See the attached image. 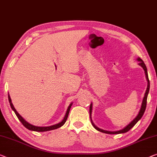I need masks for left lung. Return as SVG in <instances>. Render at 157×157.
<instances>
[{"mask_svg":"<svg viewBox=\"0 0 157 157\" xmlns=\"http://www.w3.org/2000/svg\"><path fill=\"white\" fill-rule=\"evenodd\" d=\"M137 60L139 62V65L141 67H142V69H144V74H145V76H146V79L147 81V90L146 91H145V94H144V96L143 98V101H142V105H141V108L140 110V112L138 113V115L136 116V117L132 121L129 122V123L128 124V125L124 127L123 129H120V130H117V131H108V130H105V129H101L99 128H98V127L95 125V124L94 123V122H93V120L91 119V114H92V109H93V103H91L90 105V109H89V113H90V121H91V124L94 127V128L95 129H97L98 131L99 132H103V133H106V134H110V135H116V134H122V133H125L127 132H128L129 129L131 128H132L135 125V124L137 123V122L139 121V120L142 118V117L143 116V115H144V111L146 110V106H147V96H148V94H149V87H150V83H149V78H148V74H147V67L146 65H145V63H144V62L140 58L138 57L137 59Z\"/></svg>","mask_w":157,"mask_h":157,"instance_id":"obj_1","label":"left lung"}]
</instances>
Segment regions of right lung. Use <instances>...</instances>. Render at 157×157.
<instances>
[{"label": "right lung", "mask_w": 157, "mask_h": 157, "mask_svg": "<svg viewBox=\"0 0 157 157\" xmlns=\"http://www.w3.org/2000/svg\"><path fill=\"white\" fill-rule=\"evenodd\" d=\"M8 100H9V103H10V105L11 108H12V110L14 111L15 113V115H17V118H18V119H19L20 121L22 122V124H23V125L27 129H29V130L35 131V132H47V131H50V130H53V129H57V128H59L62 126H63V124H64L65 122H66V121H67L68 115H69V111H70V108H71V107L72 106V104H73V103H71L69 105V107H68L67 113H66V114L64 115V117H63V119L60 122H59V123H57V124H54V125H51V126L38 127V126H35V125H33V124H29V122H27L26 120H25L24 118L22 117L21 115H20L19 113L17 112V110H15V108H14V106H13V105L12 101H11L10 96V95H9V94H8Z\"/></svg>", "instance_id": "add662e5"}]
</instances>
